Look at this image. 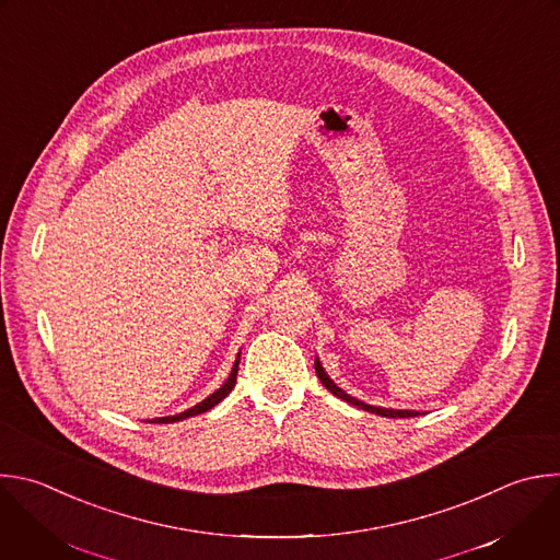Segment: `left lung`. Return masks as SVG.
Returning a JSON list of instances; mask_svg holds the SVG:
<instances>
[{
    "label": "left lung",
    "mask_w": 560,
    "mask_h": 560,
    "mask_svg": "<svg viewBox=\"0 0 560 560\" xmlns=\"http://www.w3.org/2000/svg\"><path fill=\"white\" fill-rule=\"evenodd\" d=\"M314 369H316V376H318V381L323 383V387H325L327 392H331L336 398H340V400H345V402H349V405H353V407H358V409H364V411H369V413H376V416H383V418H416V416H420L418 411L381 409V407H371V405H364V402H360V400H355V398L347 396V394H345L340 387H336V385L329 381V376L325 374V369L320 366V362H318V360H314Z\"/></svg>",
    "instance_id": "obj_1"
}]
</instances>
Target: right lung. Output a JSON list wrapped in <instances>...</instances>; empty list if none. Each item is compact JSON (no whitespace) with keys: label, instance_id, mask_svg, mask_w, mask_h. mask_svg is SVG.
I'll return each mask as SVG.
<instances>
[{"label":"right lung","instance_id":"obj_1","mask_svg":"<svg viewBox=\"0 0 560 560\" xmlns=\"http://www.w3.org/2000/svg\"><path fill=\"white\" fill-rule=\"evenodd\" d=\"M242 353V351H240ZM240 353H237V360H235V364H233V371H231V376H229V381L215 392V394H211L207 400H202L200 405H196L194 409H189V411H184V413H177V416H168V418H155V420H151V422H158V424H168V422H179V420H186V418H194V416H198V413H205V411H209V409H213L215 405H220L231 392H233V387H235V383H237V369H240Z\"/></svg>","mask_w":560,"mask_h":560}]
</instances>
